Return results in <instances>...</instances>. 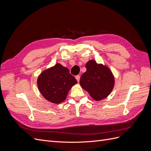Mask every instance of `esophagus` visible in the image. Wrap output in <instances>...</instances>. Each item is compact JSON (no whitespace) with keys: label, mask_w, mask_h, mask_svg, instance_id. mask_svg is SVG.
Instances as JSON below:
<instances>
[{"label":"esophagus","mask_w":151,"mask_h":151,"mask_svg":"<svg viewBox=\"0 0 151 151\" xmlns=\"http://www.w3.org/2000/svg\"><path fill=\"white\" fill-rule=\"evenodd\" d=\"M76 80L77 81V82H79V80H80V76H76Z\"/></svg>","instance_id":"obj_1"}]
</instances>
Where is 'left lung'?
<instances>
[{
	"instance_id": "left-lung-1",
	"label": "left lung",
	"mask_w": 151,
	"mask_h": 151,
	"mask_svg": "<svg viewBox=\"0 0 151 151\" xmlns=\"http://www.w3.org/2000/svg\"><path fill=\"white\" fill-rule=\"evenodd\" d=\"M86 72L80 79L82 88L88 92L95 101L107 98L115 86V77L107 65L89 60L86 63Z\"/></svg>"
}]
</instances>
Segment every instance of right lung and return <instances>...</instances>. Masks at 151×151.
Segmentation results:
<instances>
[{
  "mask_svg": "<svg viewBox=\"0 0 151 151\" xmlns=\"http://www.w3.org/2000/svg\"><path fill=\"white\" fill-rule=\"evenodd\" d=\"M77 83L69 70L59 63L44 70L37 79L40 93L45 99L53 104L64 101L68 91Z\"/></svg>",
  "mask_w": 151,
  "mask_h": 151,
  "instance_id": "right-lung-1",
  "label": "right lung"
}]
</instances>
